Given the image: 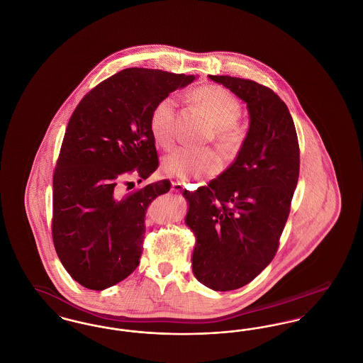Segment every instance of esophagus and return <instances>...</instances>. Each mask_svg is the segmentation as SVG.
I'll use <instances>...</instances> for the list:
<instances>
[{
  "label": "esophagus",
  "mask_w": 363,
  "mask_h": 363,
  "mask_svg": "<svg viewBox=\"0 0 363 363\" xmlns=\"http://www.w3.org/2000/svg\"><path fill=\"white\" fill-rule=\"evenodd\" d=\"M185 189V186H184V184L182 182H179V181H175L173 182V185H172V191L174 193H181V191H184Z\"/></svg>",
  "instance_id": "obj_1"
}]
</instances>
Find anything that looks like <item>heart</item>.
<instances>
[{
	"label": "heart",
	"mask_w": 363,
	"mask_h": 363,
	"mask_svg": "<svg viewBox=\"0 0 363 363\" xmlns=\"http://www.w3.org/2000/svg\"><path fill=\"white\" fill-rule=\"evenodd\" d=\"M190 98L216 125L215 138L219 148L228 155L237 154L245 141V130L238 122L242 114L240 101L228 89L216 84L196 86L190 91ZM177 107L175 98L167 95L156 102L150 114L151 135L163 148L173 145ZM162 169L179 179H203L223 169V157L215 150L177 148L164 156Z\"/></svg>",
	"instance_id": "1"
}]
</instances>
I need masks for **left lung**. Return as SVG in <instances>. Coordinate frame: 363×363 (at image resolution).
Instances as JSON below:
<instances>
[{
  "instance_id": "left-lung-1",
  "label": "left lung",
  "mask_w": 363,
  "mask_h": 363,
  "mask_svg": "<svg viewBox=\"0 0 363 363\" xmlns=\"http://www.w3.org/2000/svg\"><path fill=\"white\" fill-rule=\"evenodd\" d=\"M209 79L247 104L250 128L235 162L207 186L185 190L186 225L196 235V279L215 291L250 283L274 259L299 177L291 114L277 94L231 76Z\"/></svg>"
}]
</instances>
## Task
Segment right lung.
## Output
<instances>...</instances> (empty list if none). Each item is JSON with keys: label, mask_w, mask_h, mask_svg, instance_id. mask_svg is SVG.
Wrapping results in <instances>:
<instances>
[{"label": "right lung", "mask_w": 363, "mask_h": 363, "mask_svg": "<svg viewBox=\"0 0 363 363\" xmlns=\"http://www.w3.org/2000/svg\"><path fill=\"white\" fill-rule=\"evenodd\" d=\"M194 79L128 68L94 86L74 108L52 174V235L58 259L86 289L111 287L138 268L147 209L172 184L162 179L126 194L120 188L157 169L151 110Z\"/></svg>", "instance_id": "obj_1"}]
</instances>
